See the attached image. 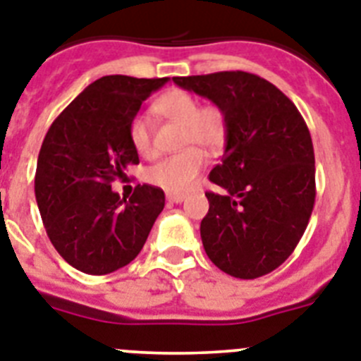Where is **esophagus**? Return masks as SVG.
I'll return each mask as SVG.
<instances>
[{
    "label": "esophagus",
    "mask_w": 361,
    "mask_h": 361,
    "mask_svg": "<svg viewBox=\"0 0 361 361\" xmlns=\"http://www.w3.org/2000/svg\"><path fill=\"white\" fill-rule=\"evenodd\" d=\"M166 199H168V202H183L184 199H186V195H184V193H168V195H166Z\"/></svg>",
    "instance_id": "1"
}]
</instances>
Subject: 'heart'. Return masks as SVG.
<instances>
[{"label":"heart","mask_w":361,"mask_h":361,"mask_svg":"<svg viewBox=\"0 0 361 361\" xmlns=\"http://www.w3.org/2000/svg\"><path fill=\"white\" fill-rule=\"evenodd\" d=\"M155 109L159 115L183 124V147L188 149L149 166L146 169V180L169 193L188 192L206 164V155L199 147L217 151L226 142V115L217 106L201 107V102L183 89H173L162 94L155 102ZM129 140L140 157H149L153 153L151 124L146 116L137 115L131 120ZM190 145L196 147L190 148Z\"/></svg>","instance_id":"b5f03b06"}]
</instances>
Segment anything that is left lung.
I'll use <instances>...</instances> for the list:
<instances>
[{"label":"left lung","mask_w":361,"mask_h":361,"mask_svg":"<svg viewBox=\"0 0 361 361\" xmlns=\"http://www.w3.org/2000/svg\"><path fill=\"white\" fill-rule=\"evenodd\" d=\"M212 100L228 120L223 162L210 171L201 221L206 255L239 279L270 274L288 259L316 201L310 131L298 107L269 80L245 71L175 76Z\"/></svg>","instance_id":"1"}]
</instances>
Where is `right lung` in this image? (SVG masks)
I'll use <instances>...</instances> for the list:
<instances>
[{
	"label": "right lung",
	"instance_id": "right-lung-1",
	"mask_svg": "<svg viewBox=\"0 0 361 361\" xmlns=\"http://www.w3.org/2000/svg\"><path fill=\"white\" fill-rule=\"evenodd\" d=\"M168 78L102 76L80 92L43 138L34 193L52 246L76 270L104 276L142 250L164 192L138 184L120 199L115 178L138 164L129 124L142 102Z\"/></svg>",
	"mask_w": 361,
	"mask_h": 361
}]
</instances>
